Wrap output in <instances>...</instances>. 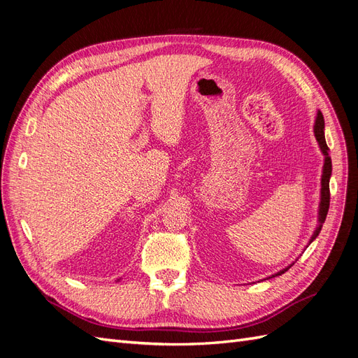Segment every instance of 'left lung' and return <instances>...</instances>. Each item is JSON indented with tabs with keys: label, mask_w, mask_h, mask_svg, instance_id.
<instances>
[{
	"label": "left lung",
	"mask_w": 358,
	"mask_h": 358,
	"mask_svg": "<svg viewBox=\"0 0 358 358\" xmlns=\"http://www.w3.org/2000/svg\"><path fill=\"white\" fill-rule=\"evenodd\" d=\"M313 134H315V138L318 142V146L321 149V152L324 155V166H322V175H321V191H320V204H318V224H317V229L313 230V234L310 236L309 243L306 245V248L317 239L321 229H322V224L326 221V216L329 212V206H330V178H331V158L329 157V148L326 143V136H324V116L321 113V110L317 112V117H315V125H313ZM297 262V259H296ZM294 264L291 263L289 266H287L285 268L279 270L278 273L268 276L270 278H275L285 273L287 270Z\"/></svg>",
	"instance_id": "8db88e82"
}]
</instances>
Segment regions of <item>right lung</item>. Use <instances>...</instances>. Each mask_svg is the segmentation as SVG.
Instances as JSON below:
<instances>
[{
	"instance_id": "obj_1",
	"label": "right lung",
	"mask_w": 358,
	"mask_h": 358,
	"mask_svg": "<svg viewBox=\"0 0 358 358\" xmlns=\"http://www.w3.org/2000/svg\"><path fill=\"white\" fill-rule=\"evenodd\" d=\"M117 280H119V279H117Z\"/></svg>"
}]
</instances>
